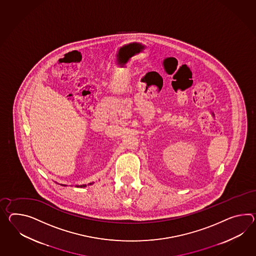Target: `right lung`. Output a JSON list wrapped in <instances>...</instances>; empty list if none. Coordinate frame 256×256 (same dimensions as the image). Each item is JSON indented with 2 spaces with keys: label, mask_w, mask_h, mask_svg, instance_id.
Masks as SVG:
<instances>
[{
  "label": "right lung",
  "mask_w": 256,
  "mask_h": 256,
  "mask_svg": "<svg viewBox=\"0 0 256 256\" xmlns=\"http://www.w3.org/2000/svg\"><path fill=\"white\" fill-rule=\"evenodd\" d=\"M92 184H94V182H92V183H90L88 185H92ZM61 185H62V186H66V185H64V184H61ZM86 186H87L86 184H83V185H76V188H85Z\"/></svg>",
  "instance_id": "obj_1"
}]
</instances>
